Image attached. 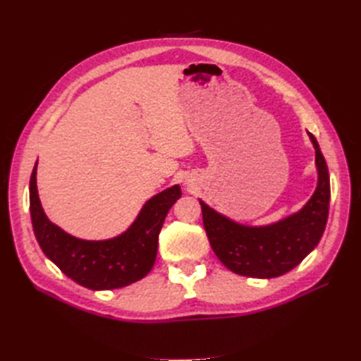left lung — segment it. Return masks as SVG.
Returning <instances> with one entry per match:
<instances>
[{
	"label": "left lung",
	"instance_id": "obj_1",
	"mask_svg": "<svg viewBox=\"0 0 361 361\" xmlns=\"http://www.w3.org/2000/svg\"><path fill=\"white\" fill-rule=\"evenodd\" d=\"M309 137L315 147L318 185L310 200L298 212L271 225L248 226L200 200L211 248L231 271L248 278H278L301 264L319 243L327 224L331 181L317 137L312 133Z\"/></svg>",
	"mask_w": 361,
	"mask_h": 361
}]
</instances>
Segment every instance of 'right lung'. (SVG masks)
Masks as SVG:
<instances>
[{
	"label": "right lung",
	"instance_id": "right-lung-1",
	"mask_svg": "<svg viewBox=\"0 0 361 361\" xmlns=\"http://www.w3.org/2000/svg\"><path fill=\"white\" fill-rule=\"evenodd\" d=\"M180 197L178 185L167 188L145 202L127 231L106 240H83L46 217L37 190V163L29 183L30 219L44 256L68 278L90 290L126 287L152 270L159 231L169 209Z\"/></svg>",
	"mask_w": 361,
	"mask_h": 361
}]
</instances>
